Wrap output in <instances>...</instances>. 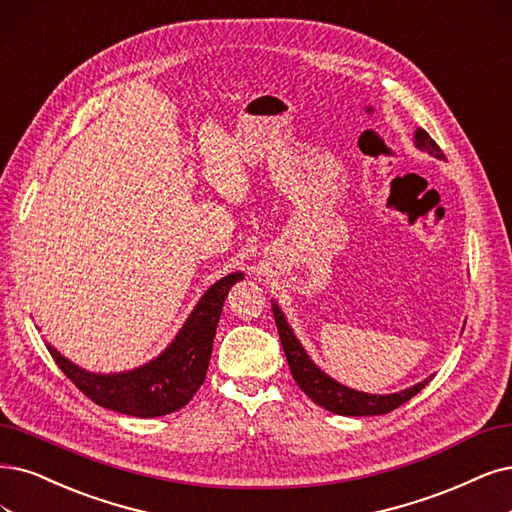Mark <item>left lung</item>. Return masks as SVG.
<instances>
[{"label": "left lung", "instance_id": "left-lung-1", "mask_svg": "<svg viewBox=\"0 0 512 512\" xmlns=\"http://www.w3.org/2000/svg\"><path fill=\"white\" fill-rule=\"evenodd\" d=\"M415 145H418L422 151H428L430 156L443 160L445 154L441 151V147L430 139V135L426 130L418 128L415 130ZM272 310H274V320L278 327V335L282 342V350H285L287 363L291 369L293 380L297 382V386L304 390L310 399L325 407L331 413L337 415H382V413H390L392 409L401 407L403 403H407L409 399H413L418 394L428 380L415 384L407 390L394 392V394H367V392H358L352 390L348 386H342L339 382H335L333 377H329L325 371H320L312 358L306 354L304 346L297 342L295 333L291 331L285 314L278 308L276 301H272Z\"/></svg>", "mask_w": 512, "mask_h": 512}]
</instances>
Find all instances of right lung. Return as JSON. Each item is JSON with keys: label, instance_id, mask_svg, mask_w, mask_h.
<instances>
[{"label": "right lung", "instance_id": "add662e5", "mask_svg": "<svg viewBox=\"0 0 512 512\" xmlns=\"http://www.w3.org/2000/svg\"><path fill=\"white\" fill-rule=\"evenodd\" d=\"M242 276V272H232L217 280L200 297L198 306L168 348L143 367L107 375L90 373L67 361L50 344L48 350L59 369L97 405L135 418H158L173 413L192 401L202 386L223 301Z\"/></svg>", "mask_w": 512, "mask_h": 512}]
</instances>
